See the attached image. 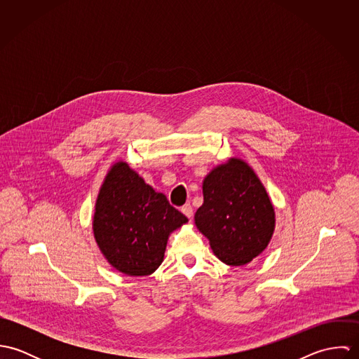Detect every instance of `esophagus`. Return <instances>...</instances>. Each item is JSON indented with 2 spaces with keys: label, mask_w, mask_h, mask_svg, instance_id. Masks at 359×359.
Wrapping results in <instances>:
<instances>
[{
  "label": "esophagus",
  "mask_w": 359,
  "mask_h": 359,
  "mask_svg": "<svg viewBox=\"0 0 359 359\" xmlns=\"http://www.w3.org/2000/svg\"><path fill=\"white\" fill-rule=\"evenodd\" d=\"M181 211L191 219L192 218V215H194V208H192V205H185L181 207Z\"/></svg>",
  "instance_id": "obj_1"
}]
</instances>
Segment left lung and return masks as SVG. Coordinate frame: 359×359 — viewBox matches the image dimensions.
I'll return each instance as SVG.
<instances>
[{
    "label": "left lung",
    "mask_w": 359,
    "mask_h": 359,
    "mask_svg": "<svg viewBox=\"0 0 359 359\" xmlns=\"http://www.w3.org/2000/svg\"><path fill=\"white\" fill-rule=\"evenodd\" d=\"M195 224L215 256L239 266L266 249L275 229V211L255 170L232 157L205 175L203 205L195 214Z\"/></svg>",
    "instance_id": "left-lung-1"
}]
</instances>
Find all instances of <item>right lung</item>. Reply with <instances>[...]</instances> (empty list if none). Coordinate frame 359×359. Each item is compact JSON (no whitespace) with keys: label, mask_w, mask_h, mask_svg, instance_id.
Wrapping results in <instances>:
<instances>
[{"label":"right lung","mask_w":359,"mask_h":359,"mask_svg":"<svg viewBox=\"0 0 359 359\" xmlns=\"http://www.w3.org/2000/svg\"><path fill=\"white\" fill-rule=\"evenodd\" d=\"M188 218L156 192L126 161L114 163L100 189L94 238L107 262L130 276L154 273L168 236Z\"/></svg>","instance_id":"obj_1"}]
</instances>
